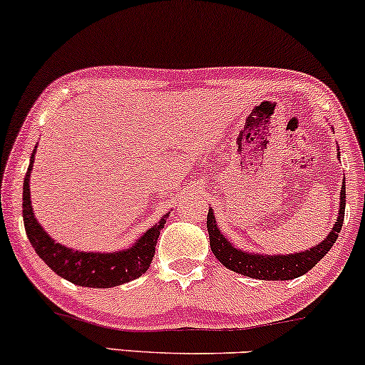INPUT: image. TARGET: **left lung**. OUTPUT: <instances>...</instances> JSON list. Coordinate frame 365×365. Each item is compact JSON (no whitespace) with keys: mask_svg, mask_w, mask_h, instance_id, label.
<instances>
[{"mask_svg":"<svg viewBox=\"0 0 365 365\" xmlns=\"http://www.w3.org/2000/svg\"><path fill=\"white\" fill-rule=\"evenodd\" d=\"M345 180H343L340 192V211H338L336 223H334L329 235L321 244L314 245L312 249L304 250V252L287 255H266L245 252V250L237 249L220 232L212 209H209L207 212L209 245H211L212 254L216 255L217 261L238 274L249 276V278L255 279H266V282H283V279L299 278V276L311 271L329 252V249L336 242L338 233H340L343 226V217H345Z\"/></svg>","mask_w":365,"mask_h":365,"instance_id":"left-lung-1","label":"left lung"}]
</instances>
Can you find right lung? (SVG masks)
<instances>
[{
  "instance_id": "1",
  "label": "right lung",
  "mask_w": 365,
  "mask_h": 365,
  "mask_svg": "<svg viewBox=\"0 0 365 365\" xmlns=\"http://www.w3.org/2000/svg\"><path fill=\"white\" fill-rule=\"evenodd\" d=\"M36 149L32 150L31 163H29L27 175L24 178V197H22V215L25 233L34 247L36 254L61 278L68 279L70 283L78 287L91 288H111L118 284L128 283L139 278L149 269L153 262L156 244L161 228L166 223V212L153 228L142 235L132 247L116 252H81L70 247H65L54 242L44 228L37 223L34 211L31 206V171L34 165Z\"/></svg>"
}]
</instances>
